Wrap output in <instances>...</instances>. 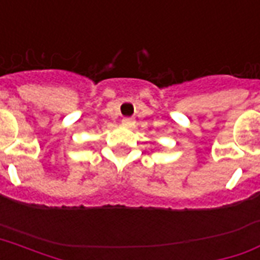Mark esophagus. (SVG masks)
<instances>
[{
    "label": "esophagus",
    "instance_id": "esophagus-1",
    "mask_svg": "<svg viewBox=\"0 0 260 260\" xmlns=\"http://www.w3.org/2000/svg\"><path fill=\"white\" fill-rule=\"evenodd\" d=\"M122 124L126 126V127H133V126L136 124V122H134V119H132V118H123V119H122Z\"/></svg>",
    "mask_w": 260,
    "mask_h": 260
}]
</instances>
